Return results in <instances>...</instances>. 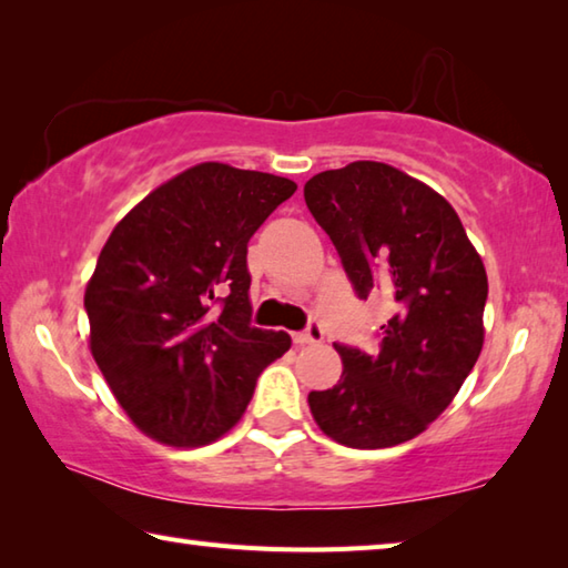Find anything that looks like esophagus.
Instances as JSON below:
<instances>
[{"instance_id":"obj_1","label":"esophagus","mask_w":568,"mask_h":568,"mask_svg":"<svg viewBox=\"0 0 568 568\" xmlns=\"http://www.w3.org/2000/svg\"><path fill=\"white\" fill-rule=\"evenodd\" d=\"M293 341L295 343H301V345H305V343H321L323 341V328H321V323H307V328L305 331H301V333H295L293 335Z\"/></svg>"}]
</instances>
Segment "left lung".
Segmentation results:
<instances>
[{
    "label": "left lung",
    "instance_id": "left-lung-1",
    "mask_svg": "<svg viewBox=\"0 0 568 568\" xmlns=\"http://www.w3.org/2000/svg\"><path fill=\"white\" fill-rule=\"evenodd\" d=\"M303 195L355 295L383 293L393 303L373 348L333 343L343 376L333 388L307 393L311 413L343 446H398L446 410L478 361L484 263L456 210L383 162L318 172Z\"/></svg>",
    "mask_w": 568,
    "mask_h": 568
}]
</instances>
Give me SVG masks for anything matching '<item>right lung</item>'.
Wrapping results in <instances>:
<instances>
[{
	"label": "right lung",
	"mask_w": 568,
	"mask_h": 568,
	"mask_svg": "<svg viewBox=\"0 0 568 568\" xmlns=\"http://www.w3.org/2000/svg\"><path fill=\"white\" fill-rule=\"evenodd\" d=\"M297 185L203 162L112 230L84 293L90 348L134 426L205 446L235 426L291 335L250 325L247 240Z\"/></svg>",
	"instance_id": "add662e5"
}]
</instances>
